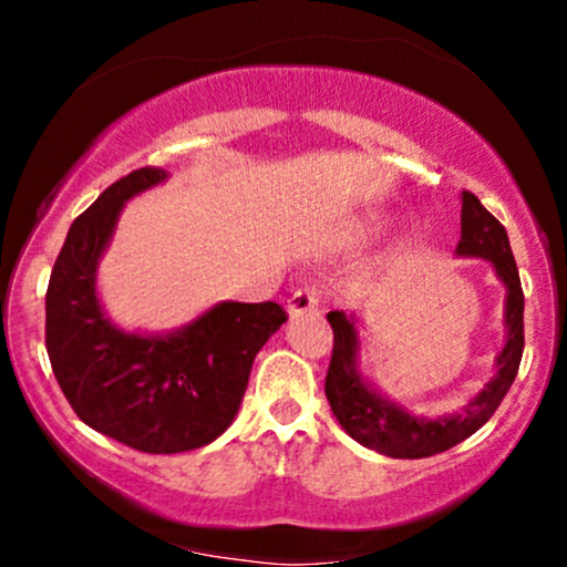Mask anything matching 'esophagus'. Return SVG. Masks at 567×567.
I'll use <instances>...</instances> for the list:
<instances>
[{"label": "esophagus", "mask_w": 567, "mask_h": 567, "mask_svg": "<svg viewBox=\"0 0 567 567\" xmlns=\"http://www.w3.org/2000/svg\"><path fill=\"white\" fill-rule=\"evenodd\" d=\"M320 298L322 296L317 288H298L288 301V315L301 317V315H306V311H315L317 306H320Z\"/></svg>", "instance_id": "obj_1"}]
</instances>
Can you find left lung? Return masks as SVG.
Listing matches in <instances>:
<instances>
[{
	"instance_id": "8db88e82",
	"label": "left lung",
	"mask_w": 567,
	"mask_h": 567,
	"mask_svg": "<svg viewBox=\"0 0 567 567\" xmlns=\"http://www.w3.org/2000/svg\"><path fill=\"white\" fill-rule=\"evenodd\" d=\"M461 202H464L461 205V243L455 252L487 258L493 264L501 282L506 285V328H509L506 347L501 349L496 362V375L461 413L447 415V419H419L375 394L357 370L360 338H357L354 320L343 311L328 315L330 328H333V354H330V368L324 375V394H328L330 408H333L338 424L360 445L392 455V458H426V455L451 451L453 445L472 437L496 413L501 400L514 383L519 360H523L525 296L509 237L498 218H493L472 192H464Z\"/></svg>"
}]
</instances>
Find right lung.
Listing matches in <instances>:
<instances>
[{
  "mask_svg": "<svg viewBox=\"0 0 567 567\" xmlns=\"http://www.w3.org/2000/svg\"><path fill=\"white\" fill-rule=\"evenodd\" d=\"M167 173L138 167L71 224L44 298L55 381L95 432L141 453H184L226 432L261 347L288 320L275 301H226L171 336H135L103 317L95 266L122 205Z\"/></svg>",
  "mask_w": 567,
  "mask_h": 567,
  "instance_id": "right-lung-1",
  "label": "right lung"
}]
</instances>
